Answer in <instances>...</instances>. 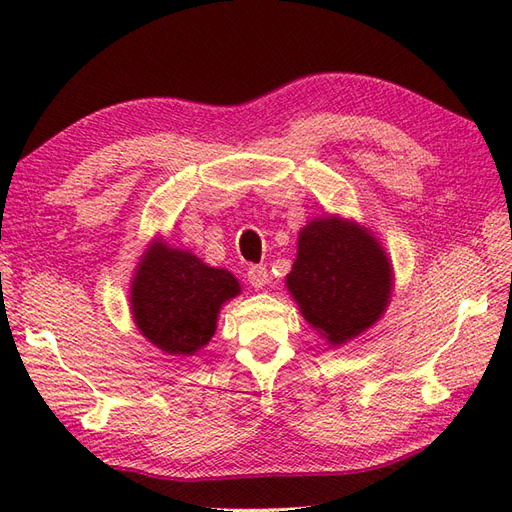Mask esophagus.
<instances>
[{
    "instance_id": "1",
    "label": "esophagus",
    "mask_w": 512,
    "mask_h": 512,
    "mask_svg": "<svg viewBox=\"0 0 512 512\" xmlns=\"http://www.w3.org/2000/svg\"><path fill=\"white\" fill-rule=\"evenodd\" d=\"M249 285L257 291L266 287L268 285V268L266 266H253L249 270Z\"/></svg>"
}]
</instances>
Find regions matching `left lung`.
Masks as SVG:
<instances>
[{
    "instance_id": "left-lung-1",
    "label": "left lung",
    "mask_w": 512,
    "mask_h": 512,
    "mask_svg": "<svg viewBox=\"0 0 512 512\" xmlns=\"http://www.w3.org/2000/svg\"><path fill=\"white\" fill-rule=\"evenodd\" d=\"M287 287L308 323L337 346L382 316L392 268L363 227L337 217L314 219L299 234Z\"/></svg>"
}]
</instances>
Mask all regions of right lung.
Here are the masks:
<instances>
[{"mask_svg":"<svg viewBox=\"0 0 512 512\" xmlns=\"http://www.w3.org/2000/svg\"><path fill=\"white\" fill-rule=\"evenodd\" d=\"M240 293L238 280L208 268L196 255L154 244L132 282L137 327L168 354H194L211 342L223 301Z\"/></svg>","mask_w":512,"mask_h":512,"instance_id":"1","label":"right lung"}]
</instances>
